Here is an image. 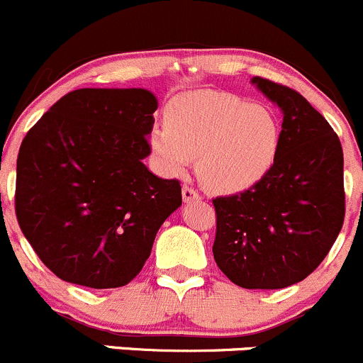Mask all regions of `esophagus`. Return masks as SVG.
<instances>
[{
    "label": "esophagus",
    "instance_id": "1",
    "mask_svg": "<svg viewBox=\"0 0 363 363\" xmlns=\"http://www.w3.org/2000/svg\"><path fill=\"white\" fill-rule=\"evenodd\" d=\"M182 196H183V201H185V203H190V201H199L201 199V194L197 192L196 189H194L192 185H183V189H182Z\"/></svg>",
    "mask_w": 363,
    "mask_h": 363
}]
</instances>
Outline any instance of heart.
<instances>
[{"label": "heart", "instance_id": "heart-1", "mask_svg": "<svg viewBox=\"0 0 363 363\" xmlns=\"http://www.w3.org/2000/svg\"><path fill=\"white\" fill-rule=\"evenodd\" d=\"M279 143L281 125L271 108L213 91L174 98L166 108V125L150 134L166 173H183L197 157L199 180L222 194L242 192L264 180Z\"/></svg>", "mask_w": 363, "mask_h": 363}]
</instances>
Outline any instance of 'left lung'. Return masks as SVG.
Masks as SVG:
<instances>
[{"label":"left lung","mask_w":363,"mask_h":363,"mask_svg":"<svg viewBox=\"0 0 363 363\" xmlns=\"http://www.w3.org/2000/svg\"><path fill=\"white\" fill-rule=\"evenodd\" d=\"M283 111L278 157L264 180L216 197L213 257L242 289H285L308 278L345 222L342 147L330 124L297 91L253 77Z\"/></svg>","instance_id":"8db88e82"}]
</instances>
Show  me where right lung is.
<instances>
[{"instance_id":"add662e5","label":"right lung","mask_w":363,"mask_h":363,"mask_svg":"<svg viewBox=\"0 0 363 363\" xmlns=\"http://www.w3.org/2000/svg\"><path fill=\"white\" fill-rule=\"evenodd\" d=\"M155 110L147 89H78L22 140L15 215L57 278L89 289L127 285L182 206L180 182L143 164Z\"/></svg>"}]
</instances>
